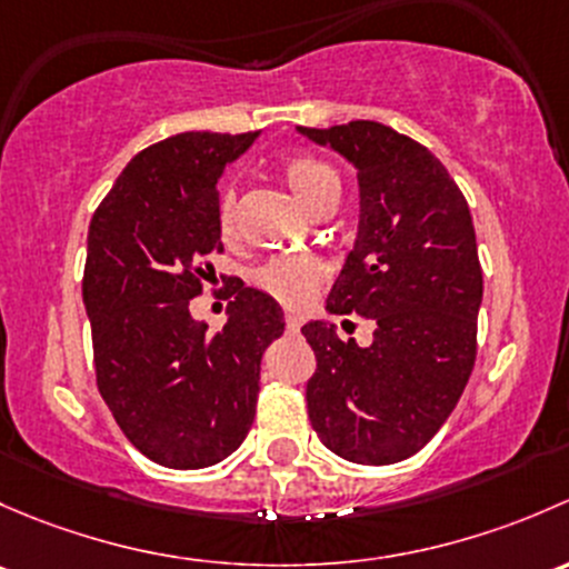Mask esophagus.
Returning a JSON list of instances; mask_svg holds the SVG:
<instances>
[{"mask_svg":"<svg viewBox=\"0 0 569 569\" xmlns=\"http://www.w3.org/2000/svg\"><path fill=\"white\" fill-rule=\"evenodd\" d=\"M284 323H287V331H290V333H296V331H298V328H301V318H298V315H296V312H287Z\"/></svg>","mask_w":569,"mask_h":569,"instance_id":"obj_1","label":"esophagus"}]
</instances>
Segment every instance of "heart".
Instances as JSON below:
<instances>
[{
  "mask_svg": "<svg viewBox=\"0 0 569 569\" xmlns=\"http://www.w3.org/2000/svg\"><path fill=\"white\" fill-rule=\"evenodd\" d=\"M282 172L292 194L298 197V202L307 204L309 210L318 202H323L326 197L339 194L337 172L315 156H290L282 163ZM216 219H219L221 238L232 241L236 238V191L230 186L221 189ZM320 279H323V266L315 257L301 254L273 257V260H268L266 266L254 271V284L266 290L268 296L277 298V301H282L284 307H301L312 296L315 287L320 284Z\"/></svg>",
  "mask_w": 569,
  "mask_h": 569,
  "instance_id": "obj_1",
  "label": "heart"
}]
</instances>
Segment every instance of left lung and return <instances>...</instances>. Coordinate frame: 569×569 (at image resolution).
Masks as SVG:
<instances>
[{
    "instance_id": "1",
    "label": "left lung",
    "mask_w": 569,
    "mask_h": 569,
    "mask_svg": "<svg viewBox=\"0 0 569 569\" xmlns=\"http://www.w3.org/2000/svg\"><path fill=\"white\" fill-rule=\"evenodd\" d=\"M298 131L356 167L359 232L326 309L375 323L370 348L326 320L301 328L318 359L309 421L339 458L391 466L441 430L473 370L482 268L471 210L447 167L395 128Z\"/></svg>"
}]
</instances>
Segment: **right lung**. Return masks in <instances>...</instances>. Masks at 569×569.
Listing matches in <instances>:
<instances>
[{"mask_svg":"<svg viewBox=\"0 0 569 569\" xmlns=\"http://www.w3.org/2000/svg\"><path fill=\"white\" fill-rule=\"evenodd\" d=\"M257 133L186 131L131 158L98 204L81 296L98 391L128 441L158 466L208 468L236 452L254 421L260 361L284 331L268 292L236 287L210 333L189 301L224 251L219 183Z\"/></svg>","mask_w":569,"mask_h":569,"instance_id":"obj_1","label":"right lung"}]
</instances>
